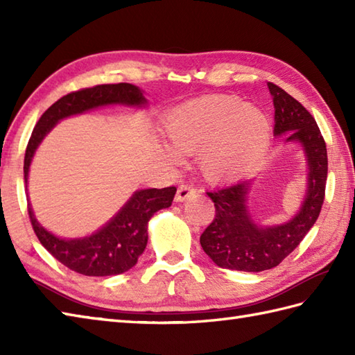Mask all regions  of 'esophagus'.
I'll return each instance as SVG.
<instances>
[{"label":"esophagus","instance_id":"obj_1","mask_svg":"<svg viewBox=\"0 0 355 355\" xmlns=\"http://www.w3.org/2000/svg\"><path fill=\"white\" fill-rule=\"evenodd\" d=\"M197 193V189H195L193 186L191 184H182L177 189V193H175V201L177 202H183L186 201L187 198H191L192 195Z\"/></svg>","mask_w":355,"mask_h":355}]
</instances>
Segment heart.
<instances>
[{
    "label": "heart",
    "mask_w": 355,
    "mask_h": 355,
    "mask_svg": "<svg viewBox=\"0 0 355 355\" xmlns=\"http://www.w3.org/2000/svg\"><path fill=\"white\" fill-rule=\"evenodd\" d=\"M171 148L163 150L168 160H177V150L195 154L200 148V168L214 182L239 177L266 155L271 140V122L262 108L244 103L236 96L218 94L186 102L173 108L164 120Z\"/></svg>",
    "instance_id": "obj_1"
}]
</instances>
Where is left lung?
Masks as SVG:
<instances>
[{
    "mask_svg": "<svg viewBox=\"0 0 355 355\" xmlns=\"http://www.w3.org/2000/svg\"><path fill=\"white\" fill-rule=\"evenodd\" d=\"M275 105V135L297 141L306 160V193L291 220L277 225L256 224L248 206L252 180L207 192L215 202V218L202 232V250L218 267L238 271L270 270L279 266L314 225L325 200L328 175L327 145L314 117L294 97L268 82Z\"/></svg>",
    "mask_w": 355,
    "mask_h": 355,
    "instance_id": "8db88e82",
    "label": "left lung"
}]
</instances>
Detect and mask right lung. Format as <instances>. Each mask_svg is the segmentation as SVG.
Here are the masks:
<instances>
[{
	"mask_svg": "<svg viewBox=\"0 0 355 355\" xmlns=\"http://www.w3.org/2000/svg\"><path fill=\"white\" fill-rule=\"evenodd\" d=\"M105 105H128L146 107L143 92L131 84H107L84 88L61 97L37 120L28 140L24 157V180L27 184L28 169L37 146L59 120ZM177 187L163 189H140L132 193L123 207L93 235L85 238H59L45 230L33 215L32 206L28 216L40 243L64 263L65 267L85 276H112L125 273L139 261L148 244V223L155 212L172 205Z\"/></svg>",
	"mask_w": 355,
	"mask_h": 355,
	"instance_id": "right-lung-1",
	"label": "right lung"
}]
</instances>
